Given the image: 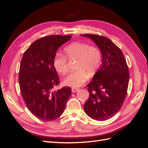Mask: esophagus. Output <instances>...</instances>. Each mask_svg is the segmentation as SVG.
<instances>
[{
    "mask_svg": "<svg viewBox=\"0 0 148 148\" xmlns=\"http://www.w3.org/2000/svg\"><path fill=\"white\" fill-rule=\"evenodd\" d=\"M78 90H79L78 88H71V91H72V92H76L77 91H78Z\"/></svg>",
    "mask_w": 148,
    "mask_h": 148,
    "instance_id": "34e87169",
    "label": "esophagus"
}]
</instances>
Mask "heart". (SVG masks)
Wrapping results in <instances>:
<instances>
[{"instance_id": "b5f03b06", "label": "heart", "mask_w": 148, "mask_h": 148, "mask_svg": "<svg viewBox=\"0 0 148 148\" xmlns=\"http://www.w3.org/2000/svg\"><path fill=\"white\" fill-rule=\"evenodd\" d=\"M65 55L57 54L53 58V65L56 70L62 75L69 71L66 58L77 59L76 71L71 72L64 80L66 86L78 88L86 82L88 74L91 76L99 69L101 64L102 55L99 49L90 46L87 43L75 42L67 46L65 49Z\"/></svg>"}]
</instances>
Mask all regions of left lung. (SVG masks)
Returning <instances> with one entry per match:
<instances>
[{
  "label": "left lung",
  "instance_id": "8db88e82",
  "mask_svg": "<svg viewBox=\"0 0 148 148\" xmlns=\"http://www.w3.org/2000/svg\"><path fill=\"white\" fill-rule=\"evenodd\" d=\"M92 39L102 53V66L86 86L89 93L84 105L91 119L104 121L120 109L127 96L129 82L128 67L120 49L106 37L81 34Z\"/></svg>",
  "mask_w": 148,
  "mask_h": 148
}]
</instances>
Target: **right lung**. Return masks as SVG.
I'll return each instance as SVG.
<instances>
[{
    "mask_svg": "<svg viewBox=\"0 0 148 148\" xmlns=\"http://www.w3.org/2000/svg\"><path fill=\"white\" fill-rule=\"evenodd\" d=\"M71 36L51 35L39 39L26 49L21 60L18 82L28 110L43 121H52L64 112L71 95L70 87L53 91L60 84L53 65L58 49Z\"/></svg>",
    "mask_w": 148,
    "mask_h": 148,
    "instance_id": "add662e5",
    "label": "right lung"
}]
</instances>
